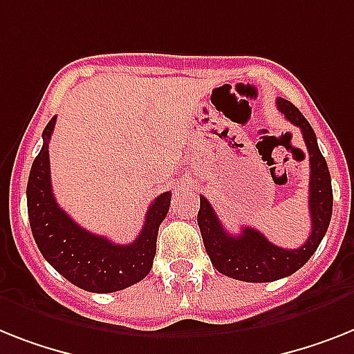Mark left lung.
Here are the masks:
<instances>
[{"label":"left lung","mask_w":354,"mask_h":354,"mask_svg":"<svg viewBox=\"0 0 354 354\" xmlns=\"http://www.w3.org/2000/svg\"><path fill=\"white\" fill-rule=\"evenodd\" d=\"M277 108L291 124L299 127L309 151V215L311 235L297 250L275 246L257 232L255 227L242 226L239 235H232L218 221L217 213L201 195L197 223L201 227L204 248L213 268L242 282H271L293 275L311 259L318 244L328 232L333 213V188L328 162L318 148L313 128L300 110L288 99H277Z\"/></svg>","instance_id":"left-lung-1"}]
</instances>
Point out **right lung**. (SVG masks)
I'll use <instances>...</instances> for the list:
<instances>
[{"instance_id":"1","label":"right lung","mask_w":354,"mask_h":354,"mask_svg":"<svg viewBox=\"0 0 354 354\" xmlns=\"http://www.w3.org/2000/svg\"><path fill=\"white\" fill-rule=\"evenodd\" d=\"M55 115L43 130V148L32 162L26 206L32 235L46 262L68 282L90 293H113L137 284L150 273L157 250V232L170 209L165 192L150 204L145 226L131 244H113L106 236L86 232L55 203L50 183L48 141Z\"/></svg>"}]
</instances>
